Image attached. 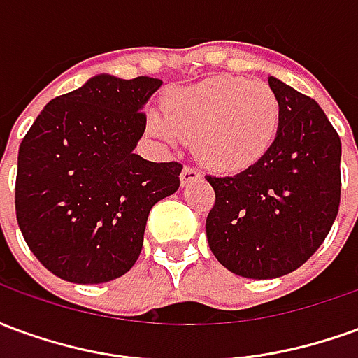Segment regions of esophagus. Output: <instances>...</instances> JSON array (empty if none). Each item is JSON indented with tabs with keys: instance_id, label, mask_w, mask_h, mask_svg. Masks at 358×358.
Masks as SVG:
<instances>
[{
	"instance_id": "esophagus-1",
	"label": "esophagus",
	"mask_w": 358,
	"mask_h": 358,
	"mask_svg": "<svg viewBox=\"0 0 358 358\" xmlns=\"http://www.w3.org/2000/svg\"><path fill=\"white\" fill-rule=\"evenodd\" d=\"M201 178V172L194 169V166H184L182 169V174H180V182H182V186H186L189 182H194V180Z\"/></svg>"
}]
</instances>
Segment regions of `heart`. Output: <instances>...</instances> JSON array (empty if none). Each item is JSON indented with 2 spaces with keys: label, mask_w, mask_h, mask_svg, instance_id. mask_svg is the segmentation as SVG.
Listing matches in <instances>:
<instances>
[{
  "label": "heart",
  "mask_w": 358,
  "mask_h": 358,
  "mask_svg": "<svg viewBox=\"0 0 358 358\" xmlns=\"http://www.w3.org/2000/svg\"><path fill=\"white\" fill-rule=\"evenodd\" d=\"M151 109L148 132L164 148L194 140L199 163L222 174L251 169L270 151L280 128V101L266 82L213 76L163 95Z\"/></svg>",
  "instance_id": "1"
}]
</instances>
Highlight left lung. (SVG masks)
<instances>
[{
    "instance_id": "1",
    "label": "left lung",
    "mask_w": 358,
    "mask_h": 358,
    "mask_svg": "<svg viewBox=\"0 0 358 358\" xmlns=\"http://www.w3.org/2000/svg\"><path fill=\"white\" fill-rule=\"evenodd\" d=\"M280 128L266 155L236 176H207L215 207L207 241L218 263L243 278L297 270L322 245L338 217L341 141L320 105L268 76Z\"/></svg>"
}]
</instances>
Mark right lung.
Here are the masks:
<instances>
[{
	"label": "right lung",
	"mask_w": 358,
	"mask_h": 358,
	"mask_svg": "<svg viewBox=\"0 0 358 358\" xmlns=\"http://www.w3.org/2000/svg\"><path fill=\"white\" fill-rule=\"evenodd\" d=\"M163 80L113 74L51 99L19 148L15 209L36 259L74 284H103L132 268L151 207L180 187V163L134 149L141 113Z\"/></svg>",
	"instance_id": "right-lung-1"
}]
</instances>
